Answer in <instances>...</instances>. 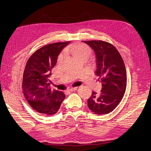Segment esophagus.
<instances>
[{
  "label": "esophagus",
  "mask_w": 151,
  "mask_h": 151,
  "mask_svg": "<svg viewBox=\"0 0 151 151\" xmlns=\"http://www.w3.org/2000/svg\"><path fill=\"white\" fill-rule=\"evenodd\" d=\"M78 88V87H73V88H68V90L70 92H73V91H75L76 89Z\"/></svg>",
  "instance_id": "34e87169"
}]
</instances>
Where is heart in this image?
<instances>
[{"label": "heart", "instance_id": "heart-1", "mask_svg": "<svg viewBox=\"0 0 151 151\" xmlns=\"http://www.w3.org/2000/svg\"><path fill=\"white\" fill-rule=\"evenodd\" d=\"M65 53L70 55L76 60L80 59H86V60L91 54V49L88 46L81 43H75L68 45L65 49ZM61 59V55H59L58 59Z\"/></svg>", "mask_w": 151, "mask_h": 151}]
</instances>
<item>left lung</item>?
<instances>
[{"label": "left lung", "instance_id": "left-lung-1", "mask_svg": "<svg viewBox=\"0 0 151 151\" xmlns=\"http://www.w3.org/2000/svg\"><path fill=\"white\" fill-rule=\"evenodd\" d=\"M94 50L96 62L95 74L102 83L100 94L92 92L88 106L96 114H109L121 102L127 86L124 62L113 45L104 41H84Z\"/></svg>", "mask_w": 151, "mask_h": 151}]
</instances>
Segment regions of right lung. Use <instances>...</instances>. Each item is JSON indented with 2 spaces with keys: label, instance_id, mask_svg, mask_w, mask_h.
Masks as SVG:
<instances>
[{
  "label": "right lung",
  "instance_id": "right-lung-1",
  "mask_svg": "<svg viewBox=\"0 0 151 151\" xmlns=\"http://www.w3.org/2000/svg\"><path fill=\"white\" fill-rule=\"evenodd\" d=\"M69 43L57 42L43 46L33 53L26 63L22 81L24 94L32 108L40 114H56L65 99L63 92L51 90L49 78L59 53Z\"/></svg>",
  "mask_w": 151,
  "mask_h": 151
}]
</instances>
